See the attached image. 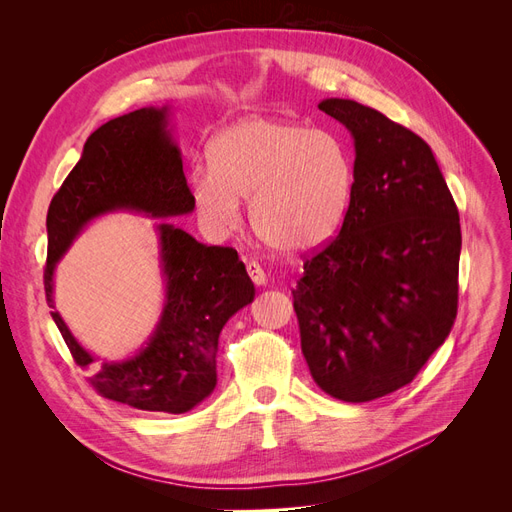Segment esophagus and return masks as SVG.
I'll use <instances>...</instances> for the list:
<instances>
[{
  "label": "esophagus",
  "mask_w": 512,
  "mask_h": 512,
  "mask_svg": "<svg viewBox=\"0 0 512 512\" xmlns=\"http://www.w3.org/2000/svg\"><path fill=\"white\" fill-rule=\"evenodd\" d=\"M247 275H250V280L256 286H265L267 284V273L262 269L258 262H247Z\"/></svg>",
  "instance_id": "1"
}]
</instances>
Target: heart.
Segmentation results:
<instances>
[{
	"instance_id": "heart-1",
	"label": "heart",
	"mask_w": 512,
	"mask_h": 512,
	"mask_svg": "<svg viewBox=\"0 0 512 512\" xmlns=\"http://www.w3.org/2000/svg\"><path fill=\"white\" fill-rule=\"evenodd\" d=\"M209 162L190 179L200 218L215 232H232L243 220L241 198H250L252 228L273 252L318 250L337 235L352 205L354 162L329 130L247 117L213 138Z\"/></svg>"
}]
</instances>
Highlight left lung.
<instances>
[{"instance_id": "8db88e82", "label": "left lung", "mask_w": 512, "mask_h": 512, "mask_svg": "<svg viewBox=\"0 0 512 512\" xmlns=\"http://www.w3.org/2000/svg\"><path fill=\"white\" fill-rule=\"evenodd\" d=\"M322 113L354 141V194L339 235L292 290L314 382L361 404L414 380L453 329L461 226L431 147L354 100Z\"/></svg>"}]
</instances>
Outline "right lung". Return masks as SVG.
Segmentation results:
<instances>
[{
  "label": "right lung",
  "instance_id": "add662e5",
  "mask_svg": "<svg viewBox=\"0 0 512 512\" xmlns=\"http://www.w3.org/2000/svg\"><path fill=\"white\" fill-rule=\"evenodd\" d=\"M132 211L156 224L164 305L143 348L123 361L96 363L59 312H51L74 361L94 367L91 384L106 397L136 410L183 414L205 401L218 384L215 354L224 324L254 301V284L237 250L198 243L183 228L164 222L194 211L173 138L168 106H145L106 121L87 138L46 215L49 256L44 290L55 307V269L87 224L108 213Z\"/></svg>",
  "mask_w": 512,
  "mask_h": 512
}]
</instances>
